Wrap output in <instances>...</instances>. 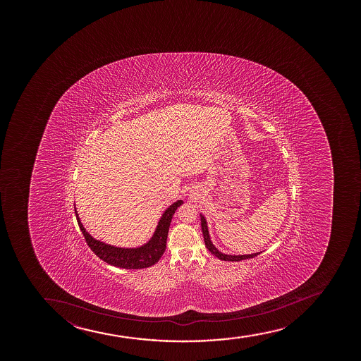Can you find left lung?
<instances>
[{
	"mask_svg": "<svg viewBox=\"0 0 361 361\" xmlns=\"http://www.w3.org/2000/svg\"><path fill=\"white\" fill-rule=\"evenodd\" d=\"M201 216V228H202L203 240H204V245L207 247L208 250L211 252L213 255H216L220 260L224 262H240V260H245V259H250V257H257L260 253L248 254V255H228V254L221 253L218 249L214 247L212 243L211 237H209V232H208L207 221L204 219L202 214Z\"/></svg>",
	"mask_w": 361,
	"mask_h": 361,
	"instance_id": "8db88e82",
	"label": "left lung"
}]
</instances>
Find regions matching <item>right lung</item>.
I'll return each mask as SVG.
<instances>
[{"instance_id": "1", "label": "right lung", "mask_w": 361, "mask_h": 361, "mask_svg": "<svg viewBox=\"0 0 361 361\" xmlns=\"http://www.w3.org/2000/svg\"><path fill=\"white\" fill-rule=\"evenodd\" d=\"M182 204V200L172 203L170 207L164 212V214L159 220V224L155 228L153 237L145 245H141L138 248H119V247L106 245L101 240H95L92 235L87 233L83 224L80 223L75 207V213L79 228L83 233L85 242L101 260H104L109 265L121 267V269H138L155 265L160 260V257L165 252L166 240H167V235H169L171 220H172L174 212L177 211V208Z\"/></svg>"}]
</instances>
